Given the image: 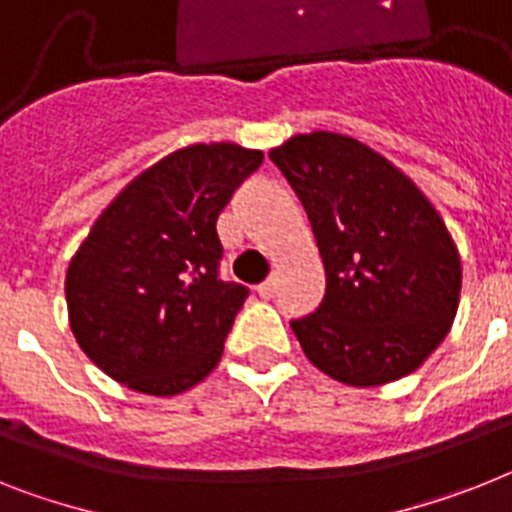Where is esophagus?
<instances>
[{
    "label": "esophagus",
    "mask_w": 512,
    "mask_h": 512,
    "mask_svg": "<svg viewBox=\"0 0 512 512\" xmlns=\"http://www.w3.org/2000/svg\"><path fill=\"white\" fill-rule=\"evenodd\" d=\"M257 294L263 296V299H270V296L276 294V276H270L268 281H263L257 286Z\"/></svg>",
    "instance_id": "obj_1"
}]
</instances>
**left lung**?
<instances>
[{
	"instance_id": "8db88e82",
	"label": "left lung",
	"mask_w": 512,
	"mask_h": 512,
	"mask_svg": "<svg viewBox=\"0 0 512 512\" xmlns=\"http://www.w3.org/2000/svg\"><path fill=\"white\" fill-rule=\"evenodd\" d=\"M302 200L325 265V296L291 320L333 380L372 388L414 372L448 336L461 257L435 205L388 158L336 132L270 150Z\"/></svg>"
}]
</instances>
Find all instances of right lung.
Segmentation results:
<instances>
[{
  "instance_id": "obj_1",
  "label": "right lung",
  "mask_w": 512,
  "mask_h": 512,
  "mask_svg": "<svg viewBox=\"0 0 512 512\" xmlns=\"http://www.w3.org/2000/svg\"><path fill=\"white\" fill-rule=\"evenodd\" d=\"M263 163L234 143L190 145L132 179L64 281L80 349L137 393L176 395L213 372L247 286L221 278L216 221Z\"/></svg>"
}]
</instances>
